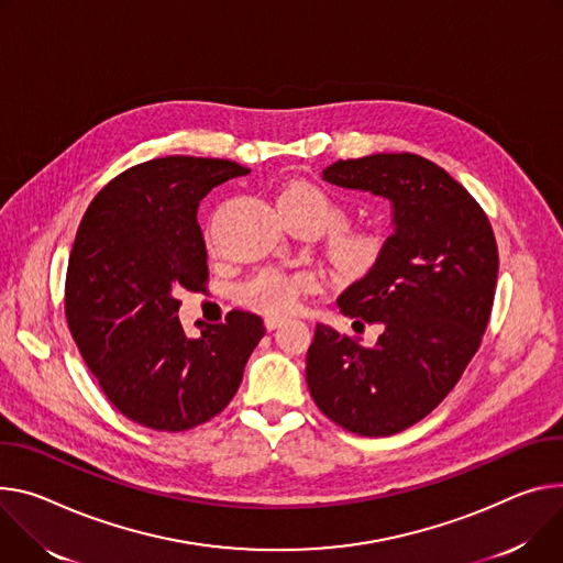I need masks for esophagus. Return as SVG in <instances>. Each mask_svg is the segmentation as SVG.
<instances>
[{"instance_id": "esophagus-1", "label": "esophagus", "mask_w": 563, "mask_h": 563, "mask_svg": "<svg viewBox=\"0 0 563 563\" xmlns=\"http://www.w3.org/2000/svg\"><path fill=\"white\" fill-rule=\"evenodd\" d=\"M280 323H283V319H278V317H267V319H265V328H267L269 332L276 330Z\"/></svg>"}]
</instances>
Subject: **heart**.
<instances>
[{
    "label": "heart",
    "instance_id": "obj_1",
    "mask_svg": "<svg viewBox=\"0 0 563 563\" xmlns=\"http://www.w3.org/2000/svg\"><path fill=\"white\" fill-rule=\"evenodd\" d=\"M280 213H298L314 220L321 231L334 224H341L343 209L319 186L310 181H291L287 184L278 197ZM386 251V235L377 229H360V231H341L332 238V263L347 278L366 276ZM308 287V278L302 276H285L280 272H263L244 283L238 291V298L246 308L283 317L296 308L298 294Z\"/></svg>",
    "mask_w": 563,
    "mask_h": 563
}]
</instances>
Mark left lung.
Returning <instances> with one entry per match:
<instances>
[{"instance_id":"1","label":"left lung","mask_w":563,"mask_h":563,"mask_svg":"<svg viewBox=\"0 0 563 563\" xmlns=\"http://www.w3.org/2000/svg\"><path fill=\"white\" fill-rule=\"evenodd\" d=\"M323 179L388 199L393 235L382 261L336 298L352 325H382L377 343L317 323L305 375L332 422L393 435L433 411L481 345L498 276L494 231L463 186L411 152L336 162Z\"/></svg>"}]
</instances>
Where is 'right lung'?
<instances>
[{"label":"right lung","instance_id":"1","mask_svg":"<svg viewBox=\"0 0 563 563\" xmlns=\"http://www.w3.org/2000/svg\"><path fill=\"white\" fill-rule=\"evenodd\" d=\"M229 159L162 157L114 177L78 227L67 267L65 312L100 388L132 422L186 431L209 422L238 393L265 323L233 310L186 336L177 294L207 291L199 201L246 175Z\"/></svg>","mask_w":563,"mask_h":563}]
</instances>
